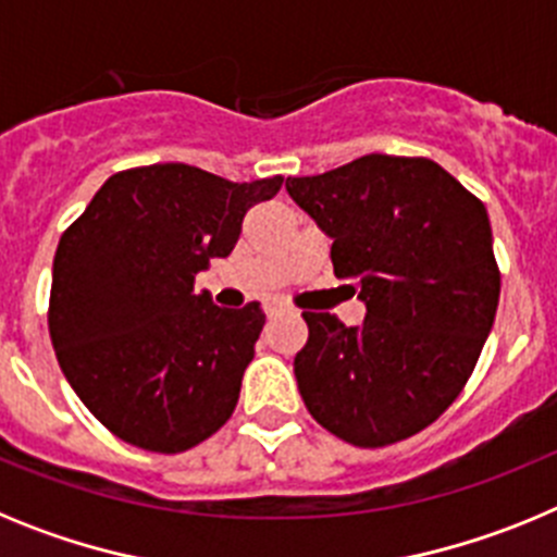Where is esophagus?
<instances>
[{"instance_id": "1", "label": "esophagus", "mask_w": 557, "mask_h": 557, "mask_svg": "<svg viewBox=\"0 0 557 557\" xmlns=\"http://www.w3.org/2000/svg\"><path fill=\"white\" fill-rule=\"evenodd\" d=\"M264 312H268V318H278V314L287 312V307H284V304H268V307H264Z\"/></svg>"}]
</instances>
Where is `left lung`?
Listing matches in <instances>:
<instances>
[{
    "instance_id": "8db88e82",
    "label": "left lung",
    "mask_w": 557,
    "mask_h": 557,
    "mask_svg": "<svg viewBox=\"0 0 557 557\" xmlns=\"http://www.w3.org/2000/svg\"><path fill=\"white\" fill-rule=\"evenodd\" d=\"M287 191L332 236L334 275L368 309L359 326L304 309V405L359 449L398 444L449 410L494 326L502 275L485 203L435 161L382 152L287 178Z\"/></svg>"
}]
</instances>
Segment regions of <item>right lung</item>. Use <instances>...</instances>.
<instances>
[{
  "instance_id": "obj_1",
  "label": "right lung",
  "mask_w": 557,
  "mask_h": 557,
  "mask_svg": "<svg viewBox=\"0 0 557 557\" xmlns=\"http://www.w3.org/2000/svg\"><path fill=\"white\" fill-rule=\"evenodd\" d=\"M282 184L136 166L111 175L63 231L49 337L72 391L125 444L178 455L231 418L264 312L214 307L195 275L234 250L250 206Z\"/></svg>"
}]
</instances>
